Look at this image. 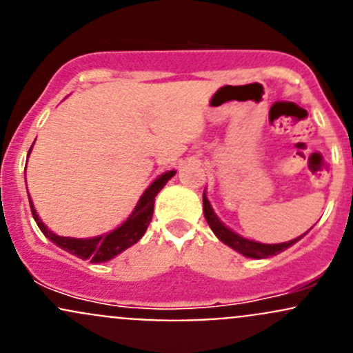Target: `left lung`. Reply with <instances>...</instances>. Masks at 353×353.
Returning <instances> with one entry per match:
<instances>
[{"mask_svg":"<svg viewBox=\"0 0 353 353\" xmlns=\"http://www.w3.org/2000/svg\"><path fill=\"white\" fill-rule=\"evenodd\" d=\"M203 211H205V218H206L208 225H210V228L213 230L214 235H216L225 245L232 247L233 250H236L239 254L245 255V257H252V259L272 257V255H277V254H281V252H284L285 248L292 247V245H294L296 242H299V240H301L303 236L307 233V232L303 233V235L298 236V239L289 240V242H283V243H261V242H254V240L243 239V236H240L239 233L232 232L228 226H225L223 223H221L220 218L214 214L213 208H211L210 201H208L206 191L203 192Z\"/></svg>","mask_w":353,"mask_h":353,"instance_id":"obj_1","label":"left lung"}]
</instances>
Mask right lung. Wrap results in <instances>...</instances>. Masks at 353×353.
Instances as JSON below:
<instances>
[{
  "label": "right lung",
  "instance_id": "1",
  "mask_svg": "<svg viewBox=\"0 0 353 353\" xmlns=\"http://www.w3.org/2000/svg\"><path fill=\"white\" fill-rule=\"evenodd\" d=\"M32 147H30L28 155L30 152H32ZM174 174H176V170H167L162 176H159L157 179L143 191L139 203H137L135 210L132 211V214H130L127 220L118 226V228H114L113 232L105 233V235L91 236V239H72V236L55 235L54 232H50V230L42 223V220H40L39 214H37L35 208H33L32 199H30L33 220L39 225L40 232H42L52 243L61 247L62 250L69 252V254L76 255V257L83 259V261L108 262L142 239L147 226L150 225L152 221L155 196L159 194V191L165 186L167 181H169Z\"/></svg>",
  "mask_w": 353,
  "mask_h": 353
}]
</instances>
